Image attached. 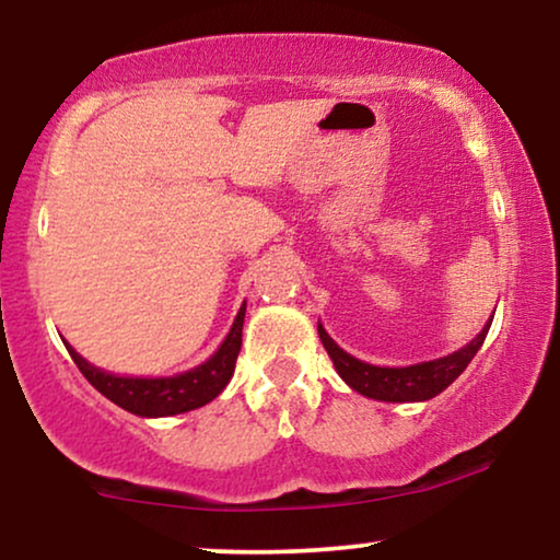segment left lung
Here are the masks:
<instances>
[{
	"label": "left lung",
	"instance_id": "left-lung-1",
	"mask_svg": "<svg viewBox=\"0 0 560 560\" xmlns=\"http://www.w3.org/2000/svg\"><path fill=\"white\" fill-rule=\"evenodd\" d=\"M491 319L483 325V330L476 335V338L468 342V346L458 348L456 353L435 358V361L415 363V366H401V369H389V366H371L366 361H358L350 353H346L338 342H335L330 335L325 332V327L317 323L319 340L330 355L335 371H338L342 382H346L350 389L369 399L378 401H424L438 397L443 389L456 382V378L464 374L471 358L479 353L483 346V338H487Z\"/></svg>",
	"mask_w": 560,
	"mask_h": 560
}]
</instances>
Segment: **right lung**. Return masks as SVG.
Listing matches in <instances>:
<instances>
[{"label": "right lung", "mask_w": 560, "mask_h": 560, "mask_svg": "<svg viewBox=\"0 0 560 560\" xmlns=\"http://www.w3.org/2000/svg\"><path fill=\"white\" fill-rule=\"evenodd\" d=\"M243 319H245V302L241 312H237L233 327H230L228 338L222 346L214 350L212 358H207L202 366L184 371L176 376H161V378H138V376H117L109 371H102L84 361L69 342V350L73 363H77L86 382L102 392L109 401L117 407L128 409V412L138 417H171L191 412V409L205 407L218 394L225 389L230 376L235 371L237 353L243 346Z\"/></svg>", "instance_id": "right-lung-1"}]
</instances>
